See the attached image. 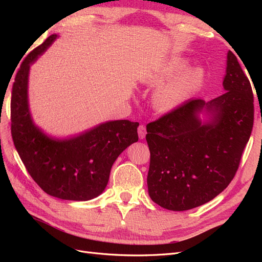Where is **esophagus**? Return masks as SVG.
Masks as SVG:
<instances>
[{
  "mask_svg": "<svg viewBox=\"0 0 262 262\" xmlns=\"http://www.w3.org/2000/svg\"><path fill=\"white\" fill-rule=\"evenodd\" d=\"M138 133H139V138H140L141 140L144 139L145 136H146V128H145V125H143V124L139 125Z\"/></svg>",
  "mask_w": 262,
  "mask_h": 262,
  "instance_id": "obj_1",
  "label": "esophagus"
}]
</instances>
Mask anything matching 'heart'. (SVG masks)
<instances>
[{"instance_id": "heart-1", "label": "heart", "mask_w": 262, "mask_h": 262, "mask_svg": "<svg viewBox=\"0 0 262 262\" xmlns=\"http://www.w3.org/2000/svg\"><path fill=\"white\" fill-rule=\"evenodd\" d=\"M188 63L189 60L184 57L170 58L147 78V84L158 85L152 94V104L157 112H172L203 86L204 69L187 67Z\"/></svg>"}]
</instances>
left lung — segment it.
I'll return each instance as SVG.
<instances>
[{
    "label": "left lung",
    "instance_id": "obj_1",
    "mask_svg": "<svg viewBox=\"0 0 262 262\" xmlns=\"http://www.w3.org/2000/svg\"><path fill=\"white\" fill-rule=\"evenodd\" d=\"M224 93L205 102L190 99L146 125L150 152L148 194L170 211L214 199L238 169L253 124V96L236 55L227 52Z\"/></svg>",
    "mask_w": 262,
    "mask_h": 262
}]
</instances>
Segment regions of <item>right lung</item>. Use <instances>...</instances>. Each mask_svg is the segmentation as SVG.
I'll return each instance as SVG.
<instances>
[{
	"mask_svg": "<svg viewBox=\"0 0 262 262\" xmlns=\"http://www.w3.org/2000/svg\"><path fill=\"white\" fill-rule=\"evenodd\" d=\"M57 38L59 35H51L31 51L15 76L12 137L29 175L46 193L62 200L87 201L104 192L118 156L138 142L139 123L106 121L67 138L52 137L39 128L29 108V71Z\"/></svg>",
	"mask_w": 262,
	"mask_h": 262,
	"instance_id": "add662e5",
	"label": "right lung"
}]
</instances>
